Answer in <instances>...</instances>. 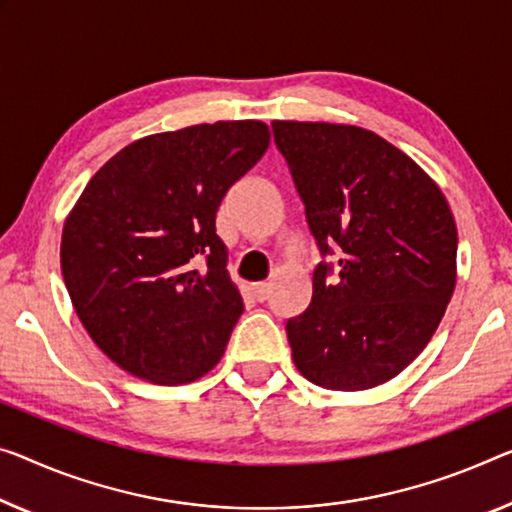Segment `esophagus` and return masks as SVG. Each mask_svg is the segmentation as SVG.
Returning a JSON list of instances; mask_svg holds the SVG:
<instances>
[{
  "label": "esophagus",
  "mask_w": 512,
  "mask_h": 512,
  "mask_svg": "<svg viewBox=\"0 0 512 512\" xmlns=\"http://www.w3.org/2000/svg\"><path fill=\"white\" fill-rule=\"evenodd\" d=\"M251 293H254V297H256L258 302H265L267 295H270V286H267L265 281L254 283V286H251Z\"/></svg>",
  "instance_id": "esophagus-1"
}]
</instances>
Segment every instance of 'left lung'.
Masks as SVG:
<instances>
[{
  "label": "left lung",
  "instance_id": "left-lung-1",
  "mask_svg": "<svg viewBox=\"0 0 512 512\" xmlns=\"http://www.w3.org/2000/svg\"><path fill=\"white\" fill-rule=\"evenodd\" d=\"M322 258L311 304L286 322L306 380L361 391L421 355L455 288L458 229L412 157L357 125L272 121Z\"/></svg>",
  "mask_w": 512,
  "mask_h": 512
}]
</instances>
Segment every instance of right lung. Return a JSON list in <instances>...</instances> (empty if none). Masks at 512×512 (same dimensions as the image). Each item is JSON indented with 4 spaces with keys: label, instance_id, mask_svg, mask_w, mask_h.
<instances>
[{
    "label": "right lung",
    "instance_id": "right-lung-1",
    "mask_svg": "<svg viewBox=\"0 0 512 512\" xmlns=\"http://www.w3.org/2000/svg\"><path fill=\"white\" fill-rule=\"evenodd\" d=\"M267 146L261 121L190 125L132 141L84 187L61 272L84 329L123 371L185 384L222 359L245 304L215 217Z\"/></svg>",
    "mask_w": 512,
    "mask_h": 512
}]
</instances>
